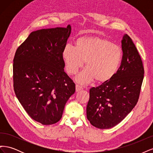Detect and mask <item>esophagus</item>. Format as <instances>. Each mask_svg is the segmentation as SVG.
I'll use <instances>...</instances> for the list:
<instances>
[{"label":"esophagus","instance_id":"esophagus-1","mask_svg":"<svg viewBox=\"0 0 153 153\" xmlns=\"http://www.w3.org/2000/svg\"><path fill=\"white\" fill-rule=\"evenodd\" d=\"M82 86H80V85H78V84L76 85V92L79 91H80V90H82Z\"/></svg>","mask_w":153,"mask_h":153}]
</instances>
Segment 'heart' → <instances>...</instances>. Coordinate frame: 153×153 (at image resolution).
<instances>
[{
	"label": "heart",
	"instance_id": "b5f03b06",
	"mask_svg": "<svg viewBox=\"0 0 153 153\" xmlns=\"http://www.w3.org/2000/svg\"><path fill=\"white\" fill-rule=\"evenodd\" d=\"M66 70L75 75L85 62L87 68L76 78L86 84L95 79L100 84L107 82L116 75L123 58V51L112 41L98 36H86L78 38L75 47L67 45L62 51Z\"/></svg>",
	"mask_w": 153,
	"mask_h": 153
}]
</instances>
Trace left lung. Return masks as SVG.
<instances>
[{
  "instance_id": "8db88e82",
  "label": "left lung",
  "mask_w": 153,
  "mask_h": 153,
  "mask_svg": "<svg viewBox=\"0 0 153 153\" xmlns=\"http://www.w3.org/2000/svg\"><path fill=\"white\" fill-rule=\"evenodd\" d=\"M122 50L121 64L116 75L89 90L87 117L98 128L109 129L121 123L139 98L144 69L135 44L127 34L122 40Z\"/></svg>"
}]
</instances>
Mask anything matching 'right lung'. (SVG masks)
Returning <instances> with one entry per match:
<instances>
[{"label":"right lung","mask_w":153,"mask_h":153,"mask_svg":"<svg viewBox=\"0 0 153 153\" xmlns=\"http://www.w3.org/2000/svg\"><path fill=\"white\" fill-rule=\"evenodd\" d=\"M71 30L68 25L32 32L13 59L15 93L29 116L44 125L61 119L75 92V84L64 71L62 57Z\"/></svg>","instance_id":"right-lung-1"}]
</instances>
